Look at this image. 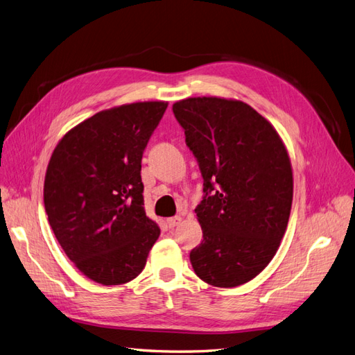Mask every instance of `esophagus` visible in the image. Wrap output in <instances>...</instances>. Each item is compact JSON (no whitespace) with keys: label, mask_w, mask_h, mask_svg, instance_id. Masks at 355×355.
<instances>
[{"label":"esophagus","mask_w":355,"mask_h":355,"mask_svg":"<svg viewBox=\"0 0 355 355\" xmlns=\"http://www.w3.org/2000/svg\"><path fill=\"white\" fill-rule=\"evenodd\" d=\"M182 222V218L180 216H173V218H168L167 219V225H168V228H175V227H178V225Z\"/></svg>","instance_id":"34e87169"}]
</instances>
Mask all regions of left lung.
Here are the masks:
<instances>
[{"label":"left lung","instance_id":"obj_1","mask_svg":"<svg viewBox=\"0 0 355 355\" xmlns=\"http://www.w3.org/2000/svg\"><path fill=\"white\" fill-rule=\"evenodd\" d=\"M204 179L196 207L202 241L191 252L196 274L237 287L272 261L293 200V171L274 125L237 99L202 96L173 103Z\"/></svg>","mask_w":355,"mask_h":355}]
</instances>
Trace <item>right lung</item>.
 <instances>
[{
	"instance_id": "obj_1",
	"label": "right lung",
	"mask_w": 355,
	"mask_h": 355,
	"mask_svg": "<svg viewBox=\"0 0 355 355\" xmlns=\"http://www.w3.org/2000/svg\"><path fill=\"white\" fill-rule=\"evenodd\" d=\"M168 102L105 110L56 145L44 179L49 223L63 252L90 280L132 282L159 237L144 207V149Z\"/></svg>"
}]
</instances>
